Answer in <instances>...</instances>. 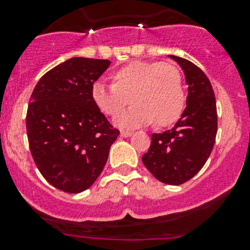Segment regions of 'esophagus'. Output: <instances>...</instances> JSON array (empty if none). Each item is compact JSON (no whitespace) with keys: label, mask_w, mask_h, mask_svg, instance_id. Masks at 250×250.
<instances>
[{"label":"esophagus","mask_w":250,"mask_h":250,"mask_svg":"<svg viewBox=\"0 0 250 250\" xmlns=\"http://www.w3.org/2000/svg\"><path fill=\"white\" fill-rule=\"evenodd\" d=\"M120 135L122 138H128V137H130V135H132V132H128V130H122Z\"/></svg>","instance_id":"1"}]
</instances>
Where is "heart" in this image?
Masks as SVG:
<instances>
[{
  "label": "heart",
  "instance_id": "heart-1",
  "mask_svg": "<svg viewBox=\"0 0 250 250\" xmlns=\"http://www.w3.org/2000/svg\"><path fill=\"white\" fill-rule=\"evenodd\" d=\"M110 87L94 83L92 102L104 115L115 117L129 100L133 106L115 118L122 129L175 122L185 106V92L180 71L172 64L161 62H130L113 70Z\"/></svg>",
  "mask_w": 250,
  "mask_h": 250
}]
</instances>
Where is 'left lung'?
Wrapping results in <instances>:
<instances>
[{"instance_id":"obj_1","label":"left lung","mask_w":250,"mask_h":250,"mask_svg":"<svg viewBox=\"0 0 250 250\" xmlns=\"http://www.w3.org/2000/svg\"><path fill=\"white\" fill-rule=\"evenodd\" d=\"M183 69L186 107L172 129L151 135L143 163L161 183L181 185L196 175L210 156L218 130L216 102L206 74L193 62L169 55Z\"/></svg>"}]
</instances>
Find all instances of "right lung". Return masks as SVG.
<instances>
[{
	"label": "right lung",
	"mask_w": 250,
	"mask_h": 250,
	"mask_svg": "<svg viewBox=\"0 0 250 250\" xmlns=\"http://www.w3.org/2000/svg\"><path fill=\"white\" fill-rule=\"evenodd\" d=\"M110 64L71 58L43 75L30 98L26 132L32 158L48 183L64 192L93 185L120 134L90 95Z\"/></svg>",
	"instance_id": "right-lung-1"
}]
</instances>
